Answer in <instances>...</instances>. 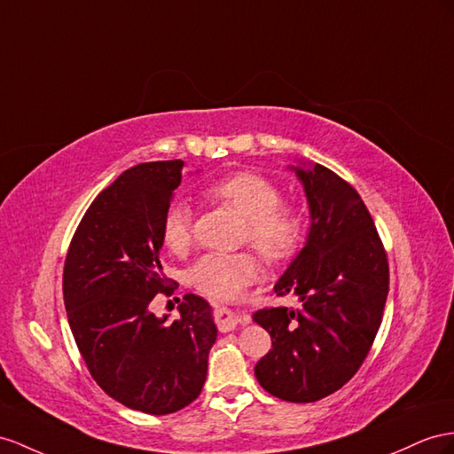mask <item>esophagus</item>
Masks as SVG:
<instances>
[{"instance_id": "obj_1", "label": "esophagus", "mask_w": 454, "mask_h": 454, "mask_svg": "<svg viewBox=\"0 0 454 454\" xmlns=\"http://www.w3.org/2000/svg\"><path fill=\"white\" fill-rule=\"evenodd\" d=\"M243 320L239 315H234V312L228 310V309H218L216 310V324H218V330L220 332H231L236 330L239 324H243Z\"/></svg>"}]
</instances>
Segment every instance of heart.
<instances>
[{"mask_svg": "<svg viewBox=\"0 0 454 454\" xmlns=\"http://www.w3.org/2000/svg\"><path fill=\"white\" fill-rule=\"evenodd\" d=\"M207 195L246 218V238L266 259L280 261L297 249L303 220L292 207L282 205V192L269 178L254 172H236L208 185ZM160 239L174 253L190 247L192 213L184 201L170 203L162 215ZM257 276L259 262L249 253H207L190 270L192 286L218 301L238 297Z\"/></svg>", "mask_w": 454, "mask_h": 454, "instance_id": "1", "label": "heart"}]
</instances>
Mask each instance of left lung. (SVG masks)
I'll use <instances>...</instances> for the list:
<instances>
[{
	"instance_id": "1",
	"label": "left lung",
	"mask_w": 454,
	"mask_h": 454,
	"mask_svg": "<svg viewBox=\"0 0 454 454\" xmlns=\"http://www.w3.org/2000/svg\"><path fill=\"white\" fill-rule=\"evenodd\" d=\"M309 203L305 246L274 284L297 309L257 310L272 348L254 364L264 391L287 403H315L343 387L364 363L380 330L389 266L360 195L326 167L297 159Z\"/></svg>"
}]
</instances>
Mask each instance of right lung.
Masks as SVG:
<instances>
[{
  "label": "right lung",
  "instance_id": "right-lung-1",
  "mask_svg": "<svg viewBox=\"0 0 454 454\" xmlns=\"http://www.w3.org/2000/svg\"><path fill=\"white\" fill-rule=\"evenodd\" d=\"M184 167L159 160L124 170L90 205L63 272L68 326L90 374L114 401L155 416L200 397L218 333L213 307L193 294L176 318L149 309L170 287L160 220Z\"/></svg>",
  "mask_w": 454,
  "mask_h": 454
}]
</instances>
